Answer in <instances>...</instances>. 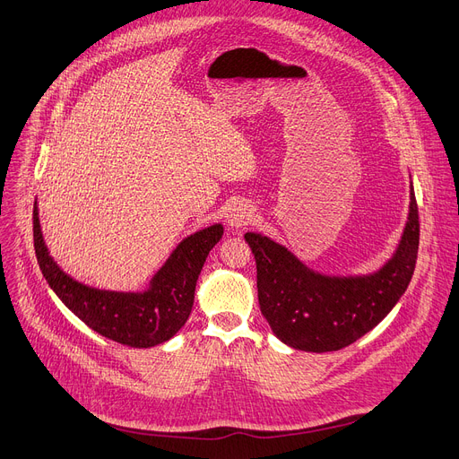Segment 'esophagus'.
I'll list each match as a JSON object with an SVG mask.
<instances>
[{"instance_id":"obj_1","label":"esophagus","mask_w":459,"mask_h":459,"mask_svg":"<svg viewBox=\"0 0 459 459\" xmlns=\"http://www.w3.org/2000/svg\"><path fill=\"white\" fill-rule=\"evenodd\" d=\"M253 220H255L253 208L247 206V204H239V206L232 208V212L227 216V223L230 227H236V229L238 227H247L248 223H253Z\"/></svg>"}]
</instances>
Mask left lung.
I'll return each instance as SVG.
<instances>
[{
  "mask_svg": "<svg viewBox=\"0 0 459 459\" xmlns=\"http://www.w3.org/2000/svg\"><path fill=\"white\" fill-rule=\"evenodd\" d=\"M245 241L256 260L260 309L274 335L295 350L337 351L377 325L406 290L420 248L418 201L411 188L397 251L369 276H322L262 234L247 232Z\"/></svg>",
  "mask_w": 459,
  "mask_h": 459,
  "instance_id": "8db88e82",
  "label": "left lung"
}]
</instances>
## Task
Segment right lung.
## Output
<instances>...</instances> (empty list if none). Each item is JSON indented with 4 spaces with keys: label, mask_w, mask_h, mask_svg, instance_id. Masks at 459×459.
I'll return each mask as SVG.
<instances>
[{
    "label": "right lung",
    "mask_w": 459,
    "mask_h": 459,
    "mask_svg": "<svg viewBox=\"0 0 459 459\" xmlns=\"http://www.w3.org/2000/svg\"><path fill=\"white\" fill-rule=\"evenodd\" d=\"M32 236L41 274L82 322L118 344L152 348L172 339L188 320L199 273L208 253L221 239L223 227L212 225L183 239L144 293L102 290L67 276L48 253L36 204Z\"/></svg>",
    "instance_id": "add662e5"
}]
</instances>
